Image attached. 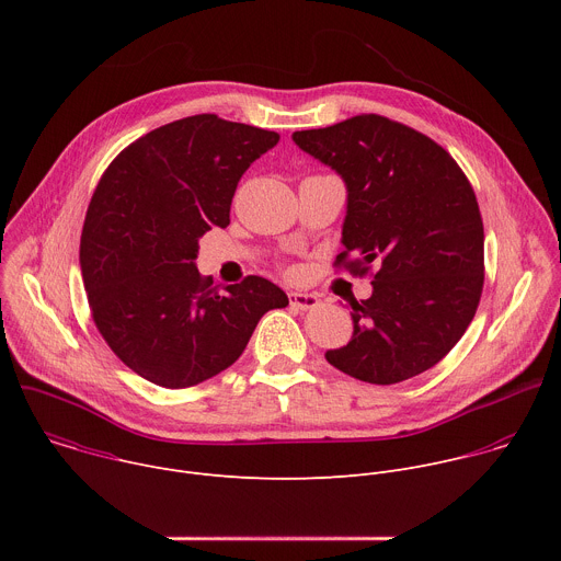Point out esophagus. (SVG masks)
Segmentation results:
<instances>
[{
  "instance_id": "1",
  "label": "esophagus",
  "mask_w": 561,
  "mask_h": 561,
  "mask_svg": "<svg viewBox=\"0 0 561 561\" xmlns=\"http://www.w3.org/2000/svg\"><path fill=\"white\" fill-rule=\"evenodd\" d=\"M288 299H290V306L297 308V310H310V308L319 306V299L312 293H297V290H293V293H288Z\"/></svg>"
}]
</instances>
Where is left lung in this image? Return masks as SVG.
I'll list each match as a JSON object with an SVG mask.
<instances>
[{"mask_svg":"<svg viewBox=\"0 0 561 561\" xmlns=\"http://www.w3.org/2000/svg\"><path fill=\"white\" fill-rule=\"evenodd\" d=\"M293 141L346 184L335 264L359 277L375 268L373 295L351 304L353 337L327 351L329 364L381 386L433 368L484 288V224L463 171L431 137L373 113Z\"/></svg>","mask_w":561,"mask_h":561,"instance_id":"left-lung-1","label":"left lung"}]
</instances>
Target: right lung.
I'll use <instances>...</instances> for the list:
<instances>
[{
	"mask_svg": "<svg viewBox=\"0 0 561 561\" xmlns=\"http://www.w3.org/2000/svg\"><path fill=\"white\" fill-rule=\"evenodd\" d=\"M277 141L204 113L146 133L102 175L79 264L98 331L139 377L195 386L237 362L264 312L288 306L264 277L217 290L195 266L199 237L230 224L237 182Z\"/></svg>",
	"mask_w": 561,
	"mask_h": 561,
	"instance_id": "1",
	"label": "right lung"
}]
</instances>
